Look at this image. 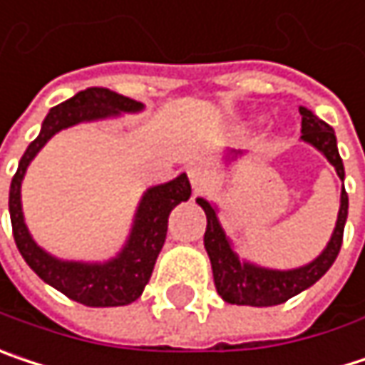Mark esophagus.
<instances>
[{
	"instance_id": "esophagus-1",
	"label": "esophagus",
	"mask_w": 365,
	"mask_h": 365,
	"mask_svg": "<svg viewBox=\"0 0 365 365\" xmlns=\"http://www.w3.org/2000/svg\"><path fill=\"white\" fill-rule=\"evenodd\" d=\"M187 178H190V183H192V187H202L207 180H209V171H207V167H202V165H192V167H187Z\"/></svg>"
}]
</instances>
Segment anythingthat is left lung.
<instances>
[{
	"mask_svg": "<svg viewBox=\"0 0 365 365\" xmlns=\"http://www.w3.org/2000/svg\"><path fill=\"white\" fill-rule=\"evenodd\" d=\"M299 113H301V138L319 150L330 160V165L336 169L339 178L343 180L345 169H343V160H341L339 148H336L334 129L328 123L312 115V110H307V108H299ZM196 202L205 209V215H207L205 249L211 259L217 292L221 294V299L225 303H232V305L269 307V305L286 303L290 297L309 288L330 269V265L339 257V250L343 245V232H345L349 209V196L345 187L341 192L339 219H336V227H334V234H332L328 247L309 265L290 269V272L263 269V267H255L249 263H240L217 221L215 209L202 198H198Z\"/></svg>",
	"mask_w": 365,
	"mask_h": 365,
	"instance_id": "left-lung-1",
	"label": "left lung"
}]
</instances>
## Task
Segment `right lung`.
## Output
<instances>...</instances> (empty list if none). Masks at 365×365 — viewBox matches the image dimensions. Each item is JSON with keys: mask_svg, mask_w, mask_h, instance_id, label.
Listing matches in <instances>:
<instances>
[{"mask_svg": "<svg viewBox=\"0 0 365 365\" xmlns=\"http://www.w3.org/2000/svg\"><path fill=\"white\" fill-rule=\"evenodd\" d=\"M140 108H142L140 102L115 93L106 87H87L77 96H73L71 100L53 106L43 120L41 133L37 135V140L29 144L26 152L22 154L18 163V171L14 173L10 185V219H12L14 242L20 255L41 280L48 282L68 299L87 307L129 305L144 292L152 276L156 257L167 238L169 213L173 211L175 205L190 198L192 187L187 182V175L183 173L173 182L150 187L140 202L135 225L131 230L127 247L116 259L104 265L58 261L46 250L39 249L33 242L22 219L20 183L29 163L60 129L77 125L81 120L104 118L116 113H133Z\"/></svg>", "mask_w": 365, "mask_h": 365, "instance_id": "1", "label": "right lung"}]
</instances>
